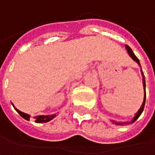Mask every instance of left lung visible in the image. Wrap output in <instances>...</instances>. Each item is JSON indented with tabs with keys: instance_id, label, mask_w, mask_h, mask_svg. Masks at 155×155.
<instances>
[{
	"instance_id": "8db88e82",
	"label": "left lung",
	"mask_w": 155,
	"mask_h": 155,
	"mask_svg": "<svg viewBox=\"0 0 155 155\" xmlns=\"http://www.w3.org/2000/svg\"><path fill=\"white\" fill-rule=\"evenodd\" d=\"M125 47H126V49H127V51H128V53H129V54H130V56L131 57V58L135 61V62H137V64L141 67V65H140V61H139V59L137 58V56L134 54V53L132 52V50L130 48V46H128L127 45H125ZM142 71V70H141ZM142 75H143V87H144V92H145V79H144V76H143V71H142ZM145 99H146V93H144V100H143V105L141 106V108H140V110H138V112L135 114V116H134V118L132 119V120L130 121V123H132V122H134L135 120H136L139 117H140V115L142 114V112H143V109H144V104H145ZM125 124H127L128 122H124ZM116 124H122V123H116Z\"/></svg>"
}]
</instances>
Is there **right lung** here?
<instances>
[{"label": "right lung", "instance_id": "obj_1", "mask_svg": "<svg viewBox=\"0 0 155 155\" xmlns=\"http://www.w3.org/2000/svg\"><path fill=\"white\" fill-rule=\"evenodd\" d=\"M14 109H15V108H14ZM15 110H16V111H17L19 114H20L24 119H25V120H29L30 116H29L28 114L24 113V112L20 111L19 110H17V109H15ZM55 116H56L55 114H53V115H47V116H36V117H35V122H37V123H45V122L50 121L51 120H53Z\"/></svg>", "mask_w": 155, "mask_h": 155}]
</instances>
